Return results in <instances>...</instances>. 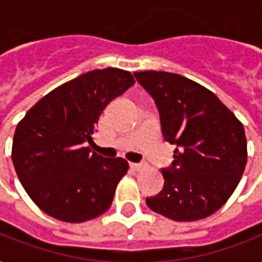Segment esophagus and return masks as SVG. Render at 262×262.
Here are the masks:
<instances>
[{"label": "esophagus", "mask_w": 262, "mask_h": 262, "mask_svg": "<svg viewBox=\"0 0 262 262\" xmlns=\"http://www.w3.org/2000/svg\"><path fill=\"white\" fill-rule=\"evenodd\" d=\"M130 167L133 170H142L144 166L143 164H140V163H130Z\"/></svg>", "instance_id": "esophagus-1"}]
</instances>
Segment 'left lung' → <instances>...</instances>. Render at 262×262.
Instances as JSON below:
<instances>
[{
  "label": "left lung",
  "instance_id": "1",
  "mask_svg": "<svg viewBox=\"0 0 262 262\" xmlns=\"http://www.w3.org/2000/svg\"><path fill=\"white\" fill-rule=\"evenodd\" d=\"M135 76L156 102L164 139L177 144L173 166L162 170L163 190L146 204L173 221L206 219L226 204L244 173V126L194 80L157 71Z\"/></svg>",
  "mask_w": 262,
  "mask_h": 262
}]
</instances>
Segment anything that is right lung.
Masks as SVG:
<instances>
[{
	"instance_id": "add662e5",
	"label": "right lung",
	"mask_w": 262,
	"mask_h": 262,
	"mask_svg": "<svg viewBox=\"0 0 262 262\" xmlns=\"http://www.w3.org/2000/svg\"><path fill=\"white\" fill-rule=\"evenodd\" d=\"M135 83L129 71L96 69L55 88L16 125L12 163L31 200L56 220L83 223L107 211L129 170L91 151L106 105Z\"/></svg>"
}]
</instances>
